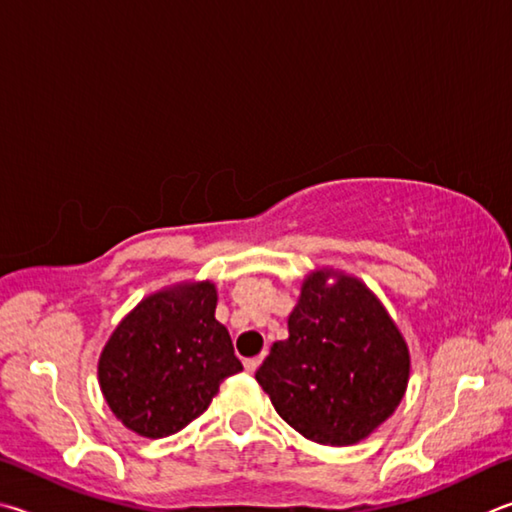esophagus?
<instances>
[{"label": "esophagus", "instance_id": "obj_1", "mask_svg": "<svg viewBox=\"0 0 512 512\" xmlns=\"http://www.w3.org/2000/svg\"><path fill=\"white\" fill-rule=\"evenodd\" d=\"M261 362H263V355L261 357H249V360H245V371L254 373L258 366H261Z\"/></svg>", "mask_w": 512, "mask_h": 512}]
</instances>
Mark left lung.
Returning a JSON list of instances; mask_svg holds the SVG:
<instances>
[{
    "mask_svg": "<svg viewBox=\"0 0 512 512\" xmlns=\"http://www.w3.org/2000/svg\"><path fill=\"white\" fill-rule=\"evenodd\" d=\"M288 333L256 380L301 436L355 445L396 411L409 382V348L360 279L328 267L308 274Z\"/></svg>",
    "mask_w": 512,
    "mask_h": 512,
    "instance_id": "1",
    "label": "left lung"
}]
</instances>
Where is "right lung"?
<instances>
[{
    "instance_id": "obj_1",
    "label": "right lung",
    "mask_w": 512,
    "mask_h": 512,
    "mask_svg": "<svg viewBox=\"0 0 512 512\" xmlns=\"http://www.w3.org/2000/svg\"><path fill=\"white\" fill-rule=\"evenodd\" d=\"M215 306L211 281L177 283L143 299L107 339L98 382L112 414L134 434L179 432L204 414L224 378L242 371Z\"/></svg>"
}]
</instances>
